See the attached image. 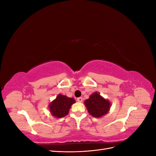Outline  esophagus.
Segmentation results:
<instances>
[{
	"label": "esophagus",
	"mask_w": 156,
	"mask_h": 156,
	"mask_svg": "<svg viewBox=\"0 0 156 156\" xmlns=\"http://www.w3.org/2000/svg\"><path fill=\"white\" fill-rule=\"evenodd\" d=\"M77 101H79V102H82L83 101V98H77Z\"/></svg>",
	"instance_id": "obj_1"
}]
</instances>
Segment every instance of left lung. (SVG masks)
<instances>
[{
    "label": "left lung",
    "instance_id": "left-lung-1",
    "mask_svg": "<svg viewBox=\"0 0 156 156\" xmlns=\"http://www.w3.org/2000/svg\"><path fill=\"white\" fill-rule=\"evenodd\" d=\"M84 105L90 114L95 118H100L106 115L111 107V103L98 92L92 94L89 99L84 101Z\"/></svg>",
    "mask_w": 156,
    "mask_h": 156
}]
</instances>
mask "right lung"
I'll return each mask as SVG.
<instances>
[{
    "label": "right lung",
    "instance_id": "1",
    "mask_svg": "<svg viewBox=\"0 0 156 156\" xmlns=\"http://www.w3.org/2000/svg\"><path fill=\"white\" fill-rule=\"evenodd\" d=\"M75 102L73 98L59 95L49 105V109L51 115L56 118H62L68 114L69 108L73 103Z\"/></svg>",
    "mask_w": 156,
    "mask_h": 156
}]
</instances>
